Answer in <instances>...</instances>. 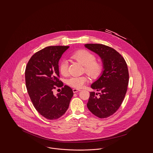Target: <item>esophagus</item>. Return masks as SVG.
Masks as SVG:
<instances>
[{
	"label": "esophagus",
	"instance_id": "34e87169",
	"mask_svg": "<svg viewBox=\"0 0 153 153\" xmlns=\"http://www.w3.org/2000/svg\"><path fill=\"white\" fill-rule=\"evenodd\" d=\"M80 91H81V90L79 89H75V88L73 89V93H76V92H79Z\"/></svg>",
	"mask_w": 153,
	"mask_h": 153
}]
</instances>
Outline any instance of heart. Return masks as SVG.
<instances>
[{
  "label": "heart",
  "mask_w": 153,
  "mask_h": 153,
  "mask_svg": "<svg viewBox=\"0 0 153 153\" xmlns=\"http://www.w3.org/2000/svg\"><path fill=\"white\" fill-rule=\"evenodd\" d=\"M71 58L84 66V72L92 79L97 78L101 73L102 64L96 61L95 55L86 50H79L74 52ZM59 70L61 74L66 76L68 73V64L66 61H62L59 65ZM88 81L85 76H73L69 78L67 83L71 87L81 88Z\"/></svg>",
  "instance_id": "obj_1"
}]
</instances>
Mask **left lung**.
Here are the masks:
<instances>
[{"label": "left lung", "mask_w": 153, "mask_h": 153, "mask_svg": "<svg viewBox=\"0 0 153 153\" xmlns=\"http://www.w3.org/2000/svg\"><path fill=\"white\" fill-rule=\"evenodd\" d=\"M85 47L101 58L103 69L101 76L91 88L100 93L90 92L89 110L99 118H106L116 112L123 101L129 81L128 67L123 57L114 49L102 44H88Z\"/></svg>", "instance_id": "1"}]
</instances>
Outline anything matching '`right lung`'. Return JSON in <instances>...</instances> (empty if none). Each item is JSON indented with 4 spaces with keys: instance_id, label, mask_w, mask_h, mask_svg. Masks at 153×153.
<instances>
[{
    "instance_id": "right-lung-1",
    "label": "right lung",
    "mask_w": 153,
    "mask_h": 153,
    "mask_svg": "<svg viewBox=\"0 0 153 153\" xmlns=\"http://www.w3.org/2000/svg\"><path fill=\"white\" fill-rule=\"evenodd\" d=\"M68 46H51L37 51L30 59L25 70L26 86L36 111L49 120L62 117L69 107L73 96L71 88L65 85L57 96L56 87H62L59 80L58 62Z\"/></svg>"
}]
</instances>
